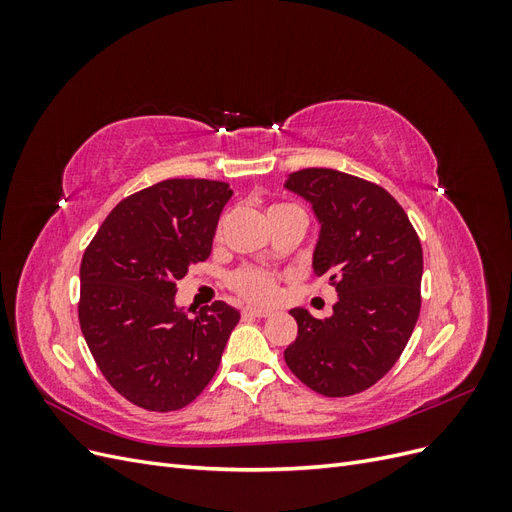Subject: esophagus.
<instances>
[{
  "label": "esophagus",
  "instance_id": "esophagus-1",
  "mask_svg": "<svg viewBox=\"0 0 512 512\" xmlns=\"http://www.w3.org/2000/svg\"><path fill=\"white\" fill-rule=\"evenodd\" d=\"M273 312L271 309H260V307H243V316H254V318H267Z\"/></svg>",
  "mask_w": 512,
  "mask_h": 512
}]
</instances>
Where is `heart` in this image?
Instances as JSON below:
<instances>
[{"label":"heart","mask_w":512,"mask_h":512,"mask_svg":"<svg viewBox=\"0 0 512 512\" xmlns=\"http://www.w3.org/2000/svg\"><path fill=\"white\" fill-rule=\"evenodd\" d=\"M284 207V205H277ZM271 207V209H277ZM230 286L235 288L243 299L254 303H267L273 301L277 294L275 277L262 269H239L237 273L230 275Z\"/></svg>","instance_id":"1"}]
</instances>
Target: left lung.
Wrapping results in <instances>:
<instances>
[{"mask_svg":"<svg viewBox=\"0 0 512 512\" xmlns=\"http://www.w3.org/2000/svg\"><path fill=\"white\" fill-rule=\"evenodd\" d=\"M284 188L312 205L320 226L314 273L337 290L333 314L290 309L297 339L284 350L309 389L348 397L374 386L404 352L421 312L423 250L406 211L380 185L333 168L290 173Z\"/></svg>","mask_w":512,"mask_h":512,"instance_id":"8db88e82","label":"left lung"}]
</instances>
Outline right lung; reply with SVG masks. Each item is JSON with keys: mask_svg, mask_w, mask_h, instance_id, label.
<instances>
[{"mask_svg": "<svg viewBox=\"0 0 512 512\" xmlns=\"http://www.w3.org/2000/svg\"><path fill=\"white\" fill-rule=\"evenodd\" d=\"M228 183L168 179L108 213L81 262L79 322L91 356L134 406H188L215 376L241 314L215 301L188 316L177 282L211 254Z\"/></svg>", "mask_w": 512, "mask_h": 512, "instance_id": "add662e5", "label": "right lung"}]
</instances>
